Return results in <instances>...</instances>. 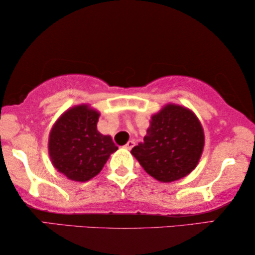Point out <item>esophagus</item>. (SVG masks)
Listing matches in <instances>:
<instances>
[{
    "label": "esophagus",
    "instance_id": "obj_1",
    "mask_svg": "<svg viewBox=\"0 0 255 255\" xmlns=\"http://www.w3.org/2000/svg\"><path fill=\"white\" fill-rule=\"evenodd\" d=\"M133 146H134V141H133V140H128V141L127 142V145L124 146V147L127 148V149H131L132 147H133Z\"/></svg>",
    "mask_w": 255,
    "mask_h": 255
}]
</instances>
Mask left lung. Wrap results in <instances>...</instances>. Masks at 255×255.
<instances>
[{
    "instance_id": "8db88e82",
    "label": "left lung",
    "mask_w": 255,
    "mask_h": 255,
    "mask_svg": "<svg viewBox=\"0 0 255 255\" xmlns=\"http://www.w3.org/2000/svg\"><path fill=\"white\" fill-rule=\"evenodd\" d=\"M203 148L204 131L196 115L186 107L168 103L151 117L144 141L131 153L146 173L168 183L193 172Z\"/></svg>"
}]
</instances>
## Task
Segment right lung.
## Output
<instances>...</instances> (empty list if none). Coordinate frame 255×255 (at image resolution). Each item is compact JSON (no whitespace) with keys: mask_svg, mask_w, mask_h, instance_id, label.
Returning <instances> with one entry per match:
<instances>
[{"mask_svg":"<svg viewBox=\"0 0 255 255\" xmlns=\"http://www.w3.org/2000/svg\"><path fill=\"white\" fill-rule=\"evenodd\" d=\"M100 113L89 104L66 110L51 128L48 154L58 172L86 182L96 176L118 147L110 135L97 131Z\"/></svg>","mask_w":255,"mask_h":255,"instance_id":"obj_1","label":"right lung"}]
</instances>
